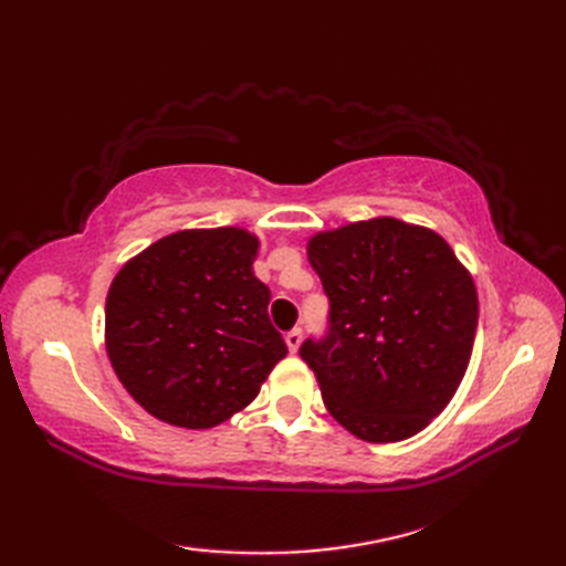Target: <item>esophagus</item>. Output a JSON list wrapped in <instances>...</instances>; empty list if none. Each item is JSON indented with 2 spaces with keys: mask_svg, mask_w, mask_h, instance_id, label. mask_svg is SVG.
<instances>
[{
  "mask_svg": "<svg viewBox=\"0 0 566 566\" xmlns=\"http://www.w3.org/2000/svg\"><path fill=\"white\" fill-rule=\"evenodd\" d=\"M286 347H290V353H296L298 345H302V328H294L284 335Z\"/></svg>",
  "mask_w": 566,
  "mask_h": 566,
  "instance_id": "34e87169",
  "label": "esophagus"
}]
</instances>
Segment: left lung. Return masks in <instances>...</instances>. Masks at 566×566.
I'll return each instance as SVG.
<instances>
[{
	"instance_id": "1",
	"label": "left lung",
	"mask_w": 566,
	"mask_h": 566,
	"mask_svg": "<svg viewBox=\"0 0 566 566\" xmlns=\"http://www.w3.org/2000/svg\"><path fill=\"white\" fill-rule=\"evenodd\" d=\"M328 333L298 347L328 413L359 440L416 436L450 403L472 357L479 302L444 238L391 216L316 233Z\"/></svg>"
}]
</instances>
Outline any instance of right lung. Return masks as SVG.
<instances>
[{"instance_id": "1", "label": "right lung", "mask_w": 566, "mask_h": 566, "mask_svg": "<svg viewBox=\"0 0 566 566\" xmlns=\"http://www.w3.org/2000/svg\"><path fill=\"white\" fill-rule=\"evenodd\" d=\"M245 228H195L130 258L106 296V353L118 381L155 418L213 428L260 394L286 355Z\"/></svg>"}]
</instances>
